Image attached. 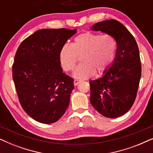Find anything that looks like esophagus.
<instances>
[{
    "label": "esophagus",
    "mask_w": 153,
    "mask_h": 153,
    "mask_svg": "<svg viewBox=\"0 0 153 153\" xmlns=\"http://www.w3.org/2000/svg\"><path fill=\"white\" fill-rule=\"evenodd\" d=\"M80 82H81L80 80H78V79H75V80L74 81V85H77Z\"/></svg>",
    "instance_id": "obj_1"
}]
</instances>
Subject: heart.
I'll use <instances>...</instances> for the list:
<instances>
[{
	"instance_id": "1",
	"label": "heart",
	"mask_w": 153,
	"mask_h": 153,
	"mask_svg": "<svg viewBox=\"0 0 153 153\" xmlns=\"http://www.w3.org/2000/svg\"><path fill=\"white\" fill-rule=\"evenodd\" d=\"M117 42L112 35L86 32L74 37L72 45H65L59 52L61 66L66 72L74 70L79 56L83 63L74 72L76 79L93 76L95 72L102 74L111 66L116 57Z\"/></svg>"
}]
</instances>
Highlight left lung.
<instances>
[{
    "label": "left lung",
    "mask_w": 153,
    "mask_h": 153,
    "mask_svg": "<svg viewBox=\"0 0 153 153\" xmlns=\"http://www.w3.org/2000/svg\"><path fill=\"white\" fill-rule=\"evenodd\" d=\"M91 30L112 35L117 50L109 70L101 78L89 81L90 100L102 116L117 118L130 109L137 97L141 76L139 47L133 35L117 20L98 22Z\"/></svg>",
    "instance_id": "8db88e82"
}]
</instances>
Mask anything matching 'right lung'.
I'll return each mask as SVG.
<instances>
[{"label": "right lung", "mask_w": 153, "mask_h": 153, "mask_svg": "<svg viewBox=\"0 0 153 153\" xmlns=\"http://www.w3.org/2000/svg\"><path fill=\"white\" fill-rule=\"evenodd\" d=\"M76 29H42L21 43L14 56L12 78L27 114L50 124L65 113L74 79L62 72L59 52Z\"/></svg>", "instance_id": "add662e5"}]
</instances>
